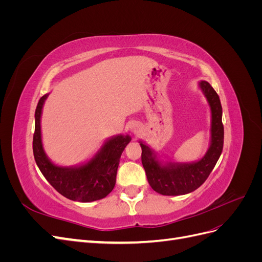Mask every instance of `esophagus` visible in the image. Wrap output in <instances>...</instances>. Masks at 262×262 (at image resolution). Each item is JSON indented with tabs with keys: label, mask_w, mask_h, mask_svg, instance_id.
<instances>
[{
	"label": "esophagus",
	"mask_w": 262,
	"mask_h": 262,
	"mask_svg": "<svg viewBox=\"0 0 262 262\" xmlns=\"http://www.w3.org/2000/svg\"><path fill=\"white\" fill-rule=\"evenodd\" d=\"M132 131H133V132H137V131H138V125L133 124V126H132Z\"/></svg>",
	"instance_id": "obj_1"
}]
</instances>
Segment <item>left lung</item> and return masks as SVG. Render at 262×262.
<instances>
[{
  "instance_id": "obj_1",
  "label": "left lung",
  "mask_w": 262,
  "mask_h": 262,
  "mask_svg": "<svg viewBox=\"0 0 262 262\" xmlns=\"http://www.w3.org/2000/svg\"><path fill=\"white\" fill-rule=\"evenodd\" d=\"M200 87L207 97L212 113L211 146L202 160L192 164H169L163 167L145 144L142 147L141 160L149 186L164 195H180L194 191L207 180L221 156L224 143V126L222 123V105L217 93L205 81Z\"/></svg>"
}]
</instances>
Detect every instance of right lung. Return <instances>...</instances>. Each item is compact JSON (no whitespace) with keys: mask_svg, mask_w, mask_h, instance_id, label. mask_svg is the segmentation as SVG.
Returning a JSON list of instances; mask_svg holds the SVG:
<instances>
[{"mask_svg":"<svg viewBox=\"0 0 262 262\" xmlns=\"http://www.w3.org/2000/svg\"><path fill=\"white\" fill-rule=\"evenodd\" d=\"M47 95L38 101L35 113V133L33 149L39 169L49 184L63 196L78 202H92L102 199L113 191L116 185L117 169L130 137L118 136L106 142L92 161L77 168H62L47 158L40 132V116Z\"/></svg>","mask_w":262,"mask_h":262,"instance_id":"obj_1","label":"right lung"}]
</instances>
